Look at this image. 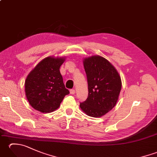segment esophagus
Masks as SVG:
<instances>
[{"instance_id":"1","label":"esophagus","mask_w":157,"mask_h":157,"mask_svg":"<svg viewBox=\"0 0 157 157\" xmlns=\"http://www.w3.org/2000/svg\"><path fill=\"white\" fill-rule=\"evenodd\" d=\"M75 93V90H73V89L70 90V94H74Z\"/></svg>"}]
</instances>
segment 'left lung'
<instances>
[{
  "label": "left lung",
  "instance_id": "obj_1",
  "mask_svg": "<svg viewBox=\"0 0 157 157\" xmlns=\"http://www.w3.org/2000/svg\"><path fill=\"white\" fill-rule=\"evenodd\" d=\"M87 75L88 96L79 107L86 115L101 117L116 105L121 90V79L115 67L99 55L83 60Z\"/></svg>",
  "mask_w": 157,
  "mask_h": 157
}]
</instances>
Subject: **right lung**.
Returning a JSON list of instances; mask_svg holds the SVG:
<instances>
[{
  "mask_svg": "<svg viewBox=\"0 0 157 157\" xmlns=\"http://www.w3.org/2000/svg\"><path fill=\"white\" fill-rule=\"evenodd\" d=\"M65 61V57L48 56L29 72L25 81V92L34 109L51 113L59 107L65 96L69 94L59 70Z\"/></svg>",
  "mask_w": 157,
  "mask_h": 157,
  "instance_id": "1",
  "label": "right lung"
}]
</instances>
